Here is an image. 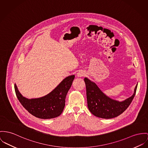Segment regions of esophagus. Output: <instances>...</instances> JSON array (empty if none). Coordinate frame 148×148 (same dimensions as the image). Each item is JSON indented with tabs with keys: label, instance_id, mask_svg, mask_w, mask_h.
<instances>
[{
	"label": "esophagus",
	"instance_id": "obj_1",
	"mask_svg": "<svg viewBox=\"0 0 148 148\" xmlns=\"http://www.w3.org/2000/svg\"><path fill=\"white\" fill-rule=\"evenodd\" d=\"M77 77H83L85 75V73L83 71H79L77 73Z\"/></svg>",
	"mask_w": 148,
	"mask_h": 148
}]
</instances>
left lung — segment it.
Listing matches in <instances>:
<instances>
[{"label":"left lung","mask_w":148,"mask_h":148,"mask_svg":"<svg viewBox=\"0 0 148 148\" xmlns=\"http://www.w3.org/2000/svg\"><path fill=\"white\" fill-rule=\"evenodd\" d=\"M84 80L88 109L95 116L105 119L115 118L123 113L134 99L137 87V84L131 97L123 101H119L105 95L94 82L87 78H84Z\"/></svg>","instance_id":"1"}]
</instances>
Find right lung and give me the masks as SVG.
I'll use <instances>...</instances> for the list:
<instances>
[{
  "instance_id": "obj_1",
  "label": "right lung",
  "mask_w": 148,
  "mask_h": 148,
  "mask_svg": "<svg viewBox=\"0 0 148 148\" xmlns=\"http://www.w3.org/2000/svg\"><path fill=\"white\" fill-rule=\"evenodd\" d=\"M75 75H70L46 96L28 99L20 93L14 84L16 95L19 101L29 113L40 119H51L60 115L65 105L66 95L70 88Z\"/></svg>"
}]
</instances>
